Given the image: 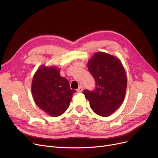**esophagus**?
I'll return each mask as SVG.
<instances>
[{"mask_svg":"<svg viewBox=\"0 0 158 158\" xmlns=\"http://www.w3.org/2000/svg\"><path fill=\"white\" fill-rule=\"evenodd\" d=\"M82 91H83V87H82V86H80V87L77 89V92H79V93L82 92Z\"/></svg>","mask_w":158,"mask_h":158,"instance_id":"obj_1","label":"esophagus"}]
</instances>
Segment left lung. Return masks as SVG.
<instances>
[{"instance_id":"8db88e82","label":"left lung","mask_w":158,"mask_h":158,"mask_svg":"<svg viewBox=\"0 0 158 158\" xmlns=\"http://www.w3.org/2000/svg\"><path fill=\"white\" fill-rule=\"evenodd\" d=\"M87 65L96 87L94 92L85 89L82 93L95 113L110 116L125 99L127 85L125 69L118 57L104 52H95Z\"/></svg>"}]
</instances>
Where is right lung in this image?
<instances>
[{"label": "right lung", "instance_id": "obj_1", "mask_svg": "<svg viewBox=\"0 0 158 158\" xmlns=\"http://www.w3.org/2000/svg\"><path fill=\"white\" fill-rule=\"evenodd\" d=\"M76 90L71 89L68 80L61 76L56 66L41 65L33 75L31 94L40 109L53 117L63 114L69 108Z\"/></svg>", "mask_w": 158, "mask_h": 158}]
</instances>
